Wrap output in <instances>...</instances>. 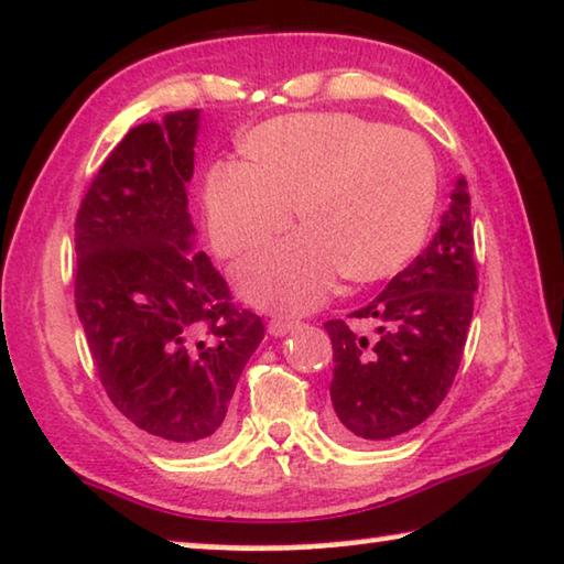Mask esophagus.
Wrapping results in <instances>:
<instances>
[{
  "label": "esophagus",
  "mask_w": 564,
  "mask_h": 564,
  "mask_svg": "<svg viewBox=\"0 0 564 564\" xmlns=\"http://www.w3.org/2000/svg\"><path fill=\"white\" fill-rule=\"evenodd\" d=\"M299 326V322H293V318H273L271 324H268V334L271 336H285L289 332H293Z\"/></svg>",
  "instance_id": "obj_1"
}]
</instances>
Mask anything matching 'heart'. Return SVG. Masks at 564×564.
<instances>
[{"label":"heart","mask_w":564,"mask_h":564,"mask_svg":"<svg viewBox=\"0 0 564 564\" xmlns=\"http://www.w3.org/2000/svg\"><path fill=\"white\" fill-rule=\"evenodd\" d=\"M248 162L205 176L207 230L225 258L248 253L293 220L304 230L235 268L250 304L306 311L349 281L390 279L423 246L438 174L415 133L351 113H296L256 126Z\"/></svg>","instance_id":"b5f03b06"}]
</instances>
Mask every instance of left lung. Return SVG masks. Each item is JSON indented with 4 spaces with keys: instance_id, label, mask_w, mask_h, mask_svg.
<instances>
[{
    "instance_id": "8db88e82",
    "label": "left lung",
    "mask_w": 564,
    "mask_h": 564,
    "mask_svg": "<svg viewBox=\"0 0 564 564\" xmlns=\"http://www.w3.org/2000/svg\"><path fill=\"white\" fill-rule=\"evenodd\" d=\"M476 291L470 197L458 176L431 246L351 314L375 332H357L341 318L324 324L334 347L336 438L382 443L435 413L464 357Z\"/></svg>"
}]
</instances>
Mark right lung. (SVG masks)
Segmentation results:
<instances>
[{"mask_svg": "<svg viewBox=\"0 0 564 564\" xmlns=\"http://www.w3.org/2000/svg\"><path fill=\"white\" fill-rule=\"evenodd\" d=\"M199 111L126 133L75 217V308L119 413L172 451L209 448L263 339L195 250L187 184Z\"/></svg>", "mask_w": 564, "mask_h": 564, "instance_id": "1", "label": "right lung"}]
</instances>
